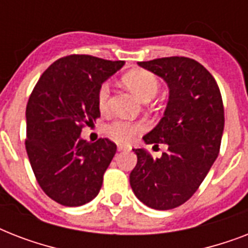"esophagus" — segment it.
I'll list each match as a JSON object with an SVG mask.
<instances>
[{"label": "esophagus", "instance_id": "1", "mask_svg": "<svg viewBox=\"0 0 248 248\" xmlns=\"http://www.w3.org/2000/svg\"><path fill=\"white\" fill-rule=\"evenodd\" d=\"M117 149H118V152L128 151V149H130V147H128V145H126V144H118V147H117Z\"/></svg>", "mask_w": 248, "mask_h": 248}]
</instances>
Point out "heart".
Listing matches in <instances>:
<instances>
[{
    "label": "heart",
    "mask_w": 248,
    "mask_h": 248,
    "mask_svg": "<svg viewBox=\"0 0 248 248\" xmlns=\"http://www.w3.org/2000/svg\"><path fill=\"white\" fill-rule=\"evenodd\" d=\"M124 83L140 96L143 100L152 99L157 95L159 90V81L157 76L147 69H134L124 77ZM110 100V83L104 81L100 83L96 91L97 107L100 110L109 108ZM145 124L143 122H132L124 118H114L105 124L107 135L117 141H130L138 132L143 131Z\"/></svg>",
    "instance_id": "1"
}]
</instances>
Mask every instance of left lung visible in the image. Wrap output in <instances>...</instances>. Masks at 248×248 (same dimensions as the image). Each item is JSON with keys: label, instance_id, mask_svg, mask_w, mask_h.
Returning a JSON list of instances; mask_svg holds the SVG:
<instances>
[{"label": "left lung", "instance_id": "left-lung-1", "mask_svg": "<svg viewBox=\"0 0 248 248\" xmlns=\"http://www.w3.org/2000/svg\"><path fill=\"white\" fill-rule=\"evenodd\" d=\"M165 79L169 103L159 124L143 139L169 145L161 158L147 149H132L138 163L130 173L135 196L148 207L171 210L200 188L217 158L224 131V105L215 78L197 60L170 56L139 62Z\"/></svg>", "mask_w": 248, "mask_h": 248}]
</instances>
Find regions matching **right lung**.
<instances>
[{
    "instance_id": "add662e5",
    "label": "right lung",
    "mask_w": 248,
    "mask_h": 248,
    "mask_svg": "<svg viewBox=\"0 0 248 248\" xmlns=\"http://www.w3.org/2000/svg\"><path fill=\"white\" fill-rule=\"evenodd\" d=\"M124 64L91 55L64 56L42 73L29 96L27 155L41 189L63 206L93 201L116 155L112 140L89 143L79 135L100 117L97 87Z\"/></svg>"
}]
</instances>
